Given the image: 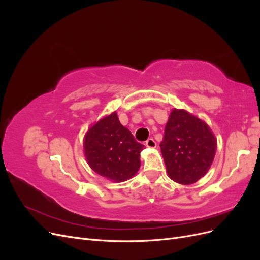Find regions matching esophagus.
Segmentation results:
<instances>
[{"instance_id":"esophagus-1","label":"esophagus","mask_w":260,"mask_h":260,"mask_svg":"<svg viewBox=\"0 0 260 260\" xmlns=\"http://www.w3.org/2000/svg\"><path fill=\"white\" fill-rule=\"evenodd\" d=\"M145 145L147 147H149V148H155L157 144H156V142L154 141V139H148L146 142H145Z\"/></svg>"}]
</instances>
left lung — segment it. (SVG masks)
<instances>
[{"label":"left lung","instance_id":"8db88e82","mask_svg":"<svg viewBox=\"0 0 260 260\" xmlns=\"http://www.w3.org/2000/svg\"><path fill=\"white\" fill-rule=\"evenodd\" d=\"M168 177L192 184L207 174L214 161L217 139L209 125L184 109L174 108L160 142Z\"/></svg>","mask_w":260,"mask_h":260}]
</instances>
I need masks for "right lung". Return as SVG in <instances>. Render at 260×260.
Instances as JSON below:
<instances>
[{"instance_id":"right-lung-1","label":"right lung","mask_w":260,"mask_h":260,"mask_svg":"<svg viewBox=\"0 0 260 260\" xmlns=\"http://www.w3.org/2000/svg\"><path fill=\"white\" fill-rule=\"evenodd\" d=\"M144 145L120 123L117 113L105 116L86 131L83 149L89 166L114 182L135 176L141 166L140 153Z\"/></svg>"}]
</instances>
